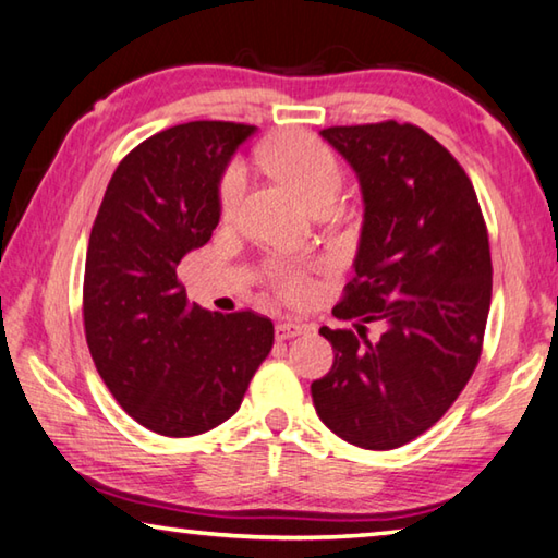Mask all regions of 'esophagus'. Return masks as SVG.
Segmentation results:
<instances>
[{"mask_svg": "<svg viewBox=\"0 0 558 558\" xmlns=\"http://www.w3.org/2000/svg\"><path fill=\"white\" fill-rule=\"evenodd\" d=\"M305 325H298V323H278L276 325V339L278 342H286V339H292L305 332Z\"/></svg>", "mask_w": 558, "mask_h": 558, "instance_id": "1", "label": "esophagus"}]
</instances>
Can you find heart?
Masks as SVG:
<instances>
[{
    "mask_svg": "<svg viewBox=\"0 0 558 558\" xmlns=\"http://www.w3.org/2000/svg\"><path fill=\"white\" fill-rule=\"evenodd\" d=\"M260 159L270 174L288 184L307 206L327 196H337L342 186V169L335 155L305 132H286L260 149ZM245 177L241 165H231L221 177L219 204L223 216H231L241 202ZM270 286L278 295L300 300L310 292V278L295 266L270 268Z\"/></svg>",
    "mask_w": 558,
    "mask_h": 558,
    "instance_id": "b5f03b06",
    "label": "heart"
}]
</instances>
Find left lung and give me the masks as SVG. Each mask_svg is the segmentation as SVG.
<instances>
[{"mask_svg": "<svg viewBox=\"0 0 558 558\" xmlns=\"http://www.w3.org/2000/svg\"><path fill=\"white\" fill-rule=\"evenodd\" d=\"M362 189L354 280L323 327L335 364L313 381L325 426L352 446L391 450L426 433L475 372L493 300L477 194L438 140L415 125L319 130ZM379 322L383 335L365 337Z\"/></svg>", "mask_w": 558, "mask_h": 558, "instance_id": "left-lung-1", "label": "left lung"}]
</instances>
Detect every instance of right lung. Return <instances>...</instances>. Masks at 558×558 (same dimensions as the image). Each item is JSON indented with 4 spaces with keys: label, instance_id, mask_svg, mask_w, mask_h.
I'll return each instance as SVG.
<instances>
[{
    "label": "right lung",
    "instance_id": "add662e5",
    "mask_svg": "<svg viewBox=\"0 0 558 558\" xmlns=\"http://www.w3.org/2000/svg\"><path fill=\"white\" fill-rule=\"evenodd\" d=\"M253 125L196 120L157 132L118 165L93 223L83 323L100 379L140 426L199 436L239 411L272 347L256 313L189 305L177 266L221 219V177Z\"/></svg>",
    "mask_w": 558,
    "mask_h": 558
}]
</instances>
